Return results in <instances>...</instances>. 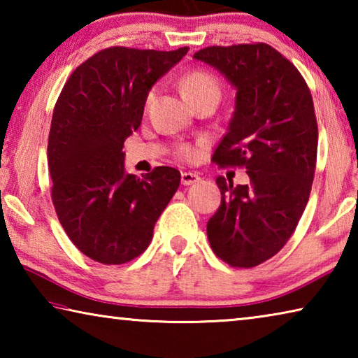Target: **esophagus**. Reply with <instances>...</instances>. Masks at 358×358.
Here are the masks:
<instances>
[{
    "label": "esophagus",
    "instance_id": "34e87169",
    "mask_svg": "<svg viewBox=\"0 0 358 358\" xmlns=\"http://www.w3.org/2000/svg\"><path fill=\"white\" fill-rule=\"evenodd\" d=\"M201 181V177L196 172H183L181 173V185L189 186L194 183H199Z\"/></svg>",
    "mask_w": 358,
    "mask_h": 358
}]
</instances>
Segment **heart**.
Masks as SVG:
<instances>
[{
  "label": "heart",
  "mask_w": 358,
  "mask_h": 358,
  "mask_svg": "<svg viewBox=\"0 0 358 358\" xmlns=\"http://www.w3.org/2000/svg\"><path fill=\"white\" fill-rule=\"evenodd\" d=\"M181 90H183L185 98L191 99L207 92L220 93V83H217L216 78L211 74H208V72L192 71V72H187V74L183 77V80H181ZM151 96H153V93L150 94V98ZM178 155L181 157H185V159H192V157L197 155V150L191 147V145H183V147L178 150Z\"/></svg>",
  "instance_id": "obj_1"
}]
</instances>
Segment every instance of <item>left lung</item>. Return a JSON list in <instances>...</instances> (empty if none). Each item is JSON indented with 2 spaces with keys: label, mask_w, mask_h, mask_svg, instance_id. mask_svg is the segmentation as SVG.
Instances as JSON below:
<instances>
[{
  "label": "left lung",
  "mask_w": 358,
  "mask_h": 358,
  "mask_svg": "<svg viewBox=\"0 0 358 358\" xmlns=\"http://www.w3.org/2000/svg\"><path fill=\"white\" fill-rule=\"evenodd\" d=\"M235 88V110L215 150L220 166L245 167L250 183L216 178L221 205L207 222L211 250L232 266H256L286 245L310 199L317 157L311 92L295 66L266 44L194 53Z\"/></svg>",
  "instance_id": "obj_1"
}]
</instances>
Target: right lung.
<instances>
[{
  "label": "right lung",
  "instance_id": "1",
  "mask_svg": "<svg viewBox=\"0 0 358 358\" xmlns=\"http://www.w3.org/2000/svg\"><path fill=\"white\" fill-rule=\"evenodd\" d=\"M187 50H101L72 72L53 108L47 147L53 207L72 243L96 262L124 264L147 250L178 189L173 167L142 178L126 172L123 143L142 123L151 87Z\"/></svg>",
  "mask_w": 358,
  "mask_h": 358
}]
</instances>
